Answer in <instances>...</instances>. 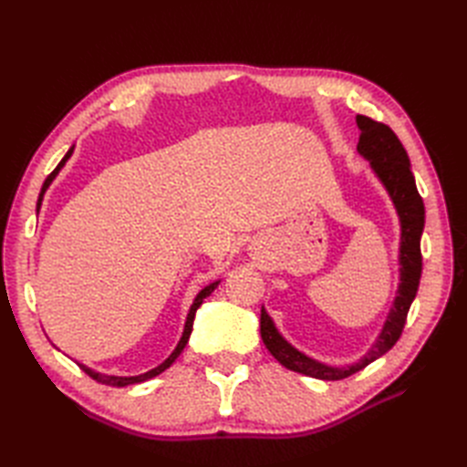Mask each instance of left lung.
Instances as JSON below:
<instances>
[{
	"label": "left lung",
	"instance_id": "left-lung-1",
	"mask_svg": "<svg viewBox=\"0 0 467 467\" xmlns=\"http://www.w3.org/2000/svg\"><path fill=\"white\" fill-rule=\"evenodd\" d=\"M357 124L360 129V138L357 151L370 163V169L378 181L388 191L393 202L395 212L400 218V285L395 292L393 306L384 321L376 343L368 352L357 362L347 366H329L319 362L306 352L292 347L285 337L280 335L273 317L266 314L265 306L261 307V338L268 352L288 370L300 372L309 378L317 379H343L358 370L366 368L370 362L384 357L386 352L398 343L407 319V312L411 307L419 280L422 273V257H420V235L425 228V204L415 185V177L411 173L409 155L400 142V138L389 126L376 122L368 117L357 115Z\"/></svg>",
	"mask_w": 467,
	"mask_h": 467
}]
</instances>
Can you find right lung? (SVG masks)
Returning a JSON list of instances; mask_svg holds the SVG:
<instances>
[{"label":"right lung","instance_id":"add662e5","mask_svg":"<svg viewBox=\"0 0 467 467\" xmlns=\"http://www.w3.org/2000/svg\"><path fill=\"white\" fill-rule=\"evenodd\" d=\"M72 153H74V146L67 150V153L64 155L62 158V161L56 165V169L54 171L47 177V181H45V185H42V189H40V194H38V202H36V214H38V210H40V204H42V199H45V192H47V189L52 185V181L56 179V175H58L60 171H62V167L66 165V161L72 158ZM218 285H220V280H214V282H210L208 286H204L199 294H196V298H194V302H192V306H191V309H189V314H187V319H185V327H182V335H181V338H179V343H177V347H175V350L171 352V355H169L160 366H155V368H151L150 372H144V374H138V376H110V374H101V372H95L93 368H88L86 364H79L81 366V370L86 372L88 376H91L93 379H97L99 384H105V386H112V388H124V386H130V384H140V381H146V379H150V378H153V376H158V374H161L163 370H167L169 366H171L175 360H177V357L181 355L182 352V348L187 347V343H189V337H191V331H192V321H194V316H196V309L201 307V304L204 302V298L206 296H210L212 292H214L216 288H218Z\"/></svg>","mask_w":467,"mask_h":467}]
</instances>
